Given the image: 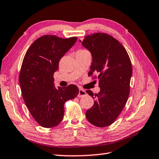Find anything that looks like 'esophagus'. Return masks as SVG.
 <instances>
[{
	"instance_id": "1",
	"label": "esophagus",
	"mask_w": 159,
	"mask_h": 159,
	"mask_svg": "<svg viewBox=\"0 0 159 159\" xmlns=\"http://www.w3.org/2000/svg\"><path fill=\"white\" fill-rule=\"evenodd\" d=\"M86 92L84 89H79V94H78V97L79 98H81V97H83L86 96Z\"/></svg>"
}]
</instances>
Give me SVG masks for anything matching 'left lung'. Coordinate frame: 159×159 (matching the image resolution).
Returning a JSON list of instances; mask_svg holds the SVG:
<instances>
[{"label":"left lung","mask_w":159,"mask_h":159,"mask_svg":"<svg viewBox=\"0 0 159 159\" xmlns=\"http://www.w3.org/2000/svg\"><path fill=\"white\" fill-rule=\"evenodd\" d=\"M82 45L89 50L92 62L88 76L98 74L100 92L87 93L95 99L93 107L86 111V117L97 127L112 124L124 108L130 93L133 67L126 49L112 36L96 33L86 37Z\"/></svg>","instance_id":"1"}]
</instances>
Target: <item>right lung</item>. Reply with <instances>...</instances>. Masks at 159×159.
Listing matches in <instances>:
<instances>
[{
	"mask_svg": "<svg viewBox=\"0 0 159 159\" xmlns=\"http://www.w3.org/2000/svg\"><path fill=\"white\" fill-rule=\"evenodd\" d=\"M76 39V37L42 36L32 43L24 57L19 74L22 98L32 117L43 128L59 124L63 118L64 104L79 94L75 85L55 88L53 78L60 59Z\"/></svg>",
	"mask_w": 159,
	"mask_h": 159,
	"instance_id": "1",
	"label": "right lung"
}]
</instances>
